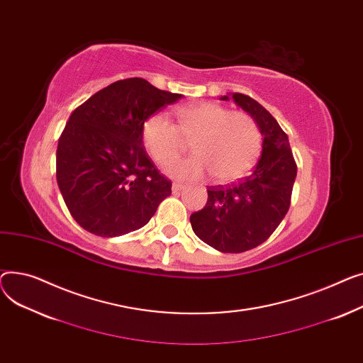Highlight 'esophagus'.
<instances>
[{
  "label": "esophagus",
  "instance_id": "1",
  "mask_svg": "<svg viewBox=\"0 0 363 363\" xmlns=\"http://www.w3.org/2000/svg\"><path fill=\"white\" fill-rule=\"evenodd\" d=\"M173 191L174 194H179V191H182L184 189V184H180V183H173Z\"/></svg>",
  "mask_w": 363,
  "mask_h": 363
}]
</instances>
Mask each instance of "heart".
<instances>
[{
  "label": "heart",
  "instance_id": "1",
  "mask_svg": "<svg viewBox=\"0 0 363 363\" xmlns=\"http://www.w3.org/2000/svg\"><path fill=\"white\" fill-rule=\"evenodd\" d=\"M177 125L165 114L147 117L142 142L151 158L164 165L172 161L191 138L195 154L173 161L167 173L180 180H196L208 172L227 183L243 177L258 161L262 135L258 123L245 111H230L216 102H196L176 111Z\"/></svg>",
  "mask_w": 363,
  "mask_h": 363
}]
</instances>
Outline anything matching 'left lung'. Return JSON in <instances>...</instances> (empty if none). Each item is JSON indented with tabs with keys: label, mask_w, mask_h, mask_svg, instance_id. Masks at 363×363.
<instances>
[{
	"label": "left lung",
	"mask_w": 363,
	"mask_h": 363,
	"mask_svg": "<svg viewBox=\"0 0 363 363\" xmlns=\"http://www.w3.org/2000/svg\"><path fill=\"white\" fill-rule=\"evenodd\" d=\"M258 123L262 154L253 172L227 186H209L203 209L190 216L196 236L220 252L240 253L264 243L286 217L297 167L287 135L264 106L243 94H228Z\"/></svg>",
	"instance_id": "1"
}]
</instances>
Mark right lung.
<instances>
[{"label":"right lung","instance_id":"add662e5","mask_svg":"<svg viewBox=\"0 0 363 363\" xmlns=\"http://www.w3.org/2000/svg\"><path fill=\"white\" fill-rule=\"evenodd\" d=\"M183 95L140 77L111 83L72 113L58 139L57 183L76 223L117 238L151 220L172 195L142 142L147 117Z\"/></svg>","mask_w":363,"mask_h":363}]
</instances>
